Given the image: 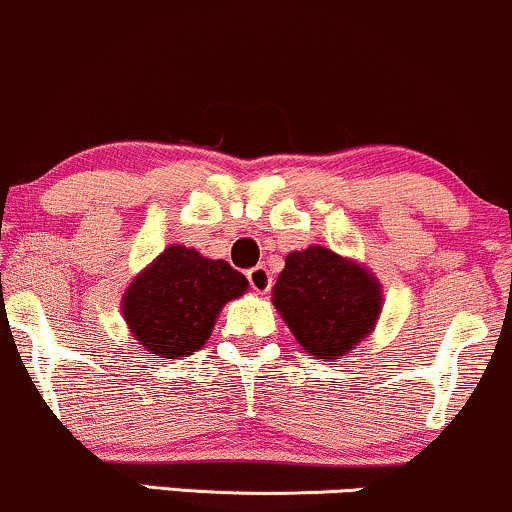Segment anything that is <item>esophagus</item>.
I'll return each mask as SVG.
<instances>
[{
    "mask_svg": "<svg viewBox=\"0 0 512 512\" xmlns=\"http://www.w3.org/2000/svg\"><path fill=\"white\" fill-rule=\"evenodd\" d=\"M246 278H249V285L254 287L256 292H268V290H271V285H273V275L266 266L251 268V271L246 273Z\"/></svg>",
    "mask_w": 512,
    "mask_h": 512,
    "instance_id": "esophagus-1",
    "label": "esophagus"
}]
</instances>
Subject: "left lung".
<instances>
[{"instance_id": "1", "label": "left lung", "mask_w": 512, "mask_h": 512, "mask_svg": "<svg viewBox=\"0 0 512 512\" xmlns=\"http://www.w3.org/2000/svg\"><path fill=\"white\" fill-rule=\"evenodd\" d=\"M273 304L309 355L338 360L375 329L382 287L360 263L324 246H309L287 254Z\"/></svg>"}]
</instances>
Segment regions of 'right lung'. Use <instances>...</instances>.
<instances>
[{
	"label": "right lung",
	"instance_id": "obj_1",
	"mask_svg": "<svg viewBox=\"0 0 512 512\" xmlns=\"http://www.w3.org/2000/svg\"><path fill=\"white\" fill-rule=\"evenodd\" d=\"M246 290L249 280L227 261L174 244L125 290L123 317L142 348L179 360L205 346L222 307Z\"/></svg>",
	"mask_w": 512,
	"mask_h": 512
}]
</instances>
